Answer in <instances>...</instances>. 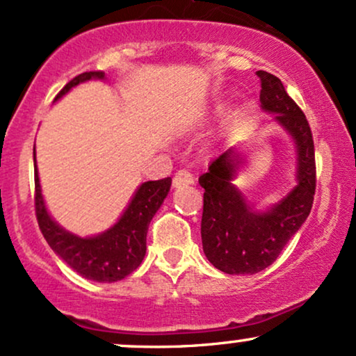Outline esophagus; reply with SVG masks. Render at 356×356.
<instances>
[{"label": "esophagus", "mask_w": 356, "mask_h": 356, "mask_svg": "<svg viewBox=\"0 0 356 356\" xmlns=\"http://www.w3.org/2000/svg\"><path fill=\"white\" fill-rule=\"evenodd\" d=\"M194 184V175H192L189 170H177L172 179V186L175 189H181L184 186H191Z\"/></svg>", "instance_id": "34e87169"}]
</instances>
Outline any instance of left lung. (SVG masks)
I'll use <instances>...</instances> for the list:
<instances>
[{
    "label": "left lung",
    "mask_w": 356,
    "mask_h": 356,
    "mask_svg": "<svg viewBox=\"0 0 356 356\" xmlns=\"http://www.w3.org/2000/svg\"><path fill=\"white\" fill-rule=\"evenodd\" d=\"M257 76L262 86L260 108L275 114V122L293 139L297 186L272 207L255 209L232 184L243 165L237 147L222 152L200 175L199 184L205 189L200 224L204 254L213 267L229 275H254L275 262L307 220L315 195L314 137L305 114L277 76L267 71H257Z\"/></svg>",
    "instance_id": "1"
}]
</instances>
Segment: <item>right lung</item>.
Masks as SVG:
<instances>
[{"instance_id": "add662e5", "label": "right lung", "mask_w": 356, "mask_h": 356, "mask_svg": "<svg viewBox=\"0 0 356 356\" xmlns=\"http://www.w3.org/2000/svg\"><path fill=\"white\" fill-rule=\"evenodd\" d=\"M89 79L104 81L102 71H89L76 76L59 91L54 101L61 99L72 88ZM34 159V207L40 229L46 242L54 254L64 260L81 277L101 284H111L126 278L139 267L145 255V237L152 217L159 211L164 199L169 194L172 179L143 182L132 195L126 211L113 227L92 237L79 235L63 229L49 216L42 199L40 175L36 167V149H33Z\"/></svg>"}]
</instances>
